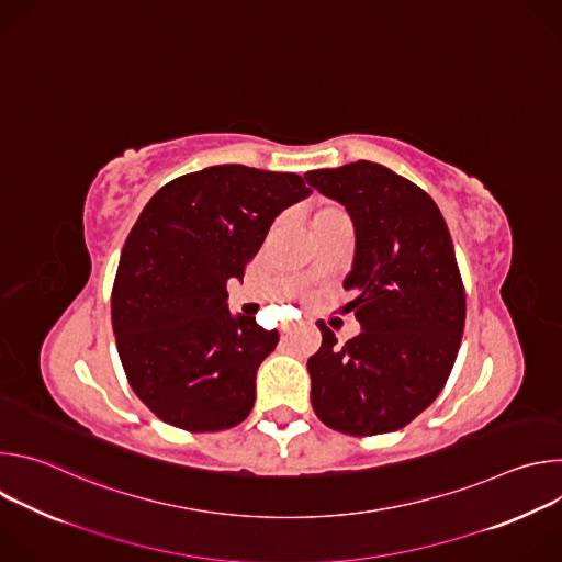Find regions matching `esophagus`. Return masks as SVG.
<instances>
[{
    "mask_svg": "<svg viewBox=\"0 0 562 562\" xmlns=\"http://www.w3.org/2000/svg\"><path fill=\"white\" fill-rule=\"evenodd\" d=\"M291 329H293V325H284V327H282V334L286 336V334H291Z\"/></svg>",
    "mask_w": 562,
    "mask_h": 562,
    "instance_id": "34e87169",
    "label": "esophagus"
}]
</instances>
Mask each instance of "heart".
I'll use <instances>...</instances> for the list:
<instances>
[{
  "instance_id": "b5f03b06",
  "label": "heart",
  "mask_w": 562,
  "mask_h": 562,
  "mask_svg": "<svg viewBox=\"0 0 562 562\" xmlns=\"http://www.w3.org/2000/svg\"><path fill=\"white\" fill-rule=\"evenodd\" d=\"M304 217H306V224L311 228V235L323 231L327 226H331L334 222L338 220H347V211L340 206V204H334V202H319V204H311L304 209Z\"/></svg>"
}]
</instances>
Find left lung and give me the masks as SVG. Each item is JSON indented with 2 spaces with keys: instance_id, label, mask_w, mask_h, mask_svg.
<instances>
[{
  "instance_id": "obj_1",
  "label": "left lung",
  "mask_w": 562,
  "mask_h": 562,
  "mask_svg": "<svg viewBox=\"0 0 562 562\" xmlns=\"http://www.w3.org/2000/svg\"><path fill=\"white\" fill-rule=\"evenodd\" d=\"M304 178L351 213L345 289L356 297L345 313L362 325L340 347L317 323L323 347L306 362L313 412L347 436L403 429L438 397L462 340L467 300L449 228L420 187L367 159Z\"/></svg>"
}]
</instances>
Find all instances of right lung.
Returning a JSON list of instances; mask_svg holds the SVG:
<instances>
[{
  "instance_id": "1",
  "label": "right lung",
  "mask_w": 562,
  "mask_h": 562,
  "mask_svg": "<svg viewBox=\"0 0 562 562\" xmlns=\"http://www.w3.org/2000/svg\"><path fill=\"white\" fill-rule=\"evenodd\" d=\"M308 195L295 173L222 165L159 189L133 224L115 273L111 319L131 389L191 434L243 423L278 331L231 317L226 282L243 278L276 215Z\"/></svg>"
}]
</instances>
